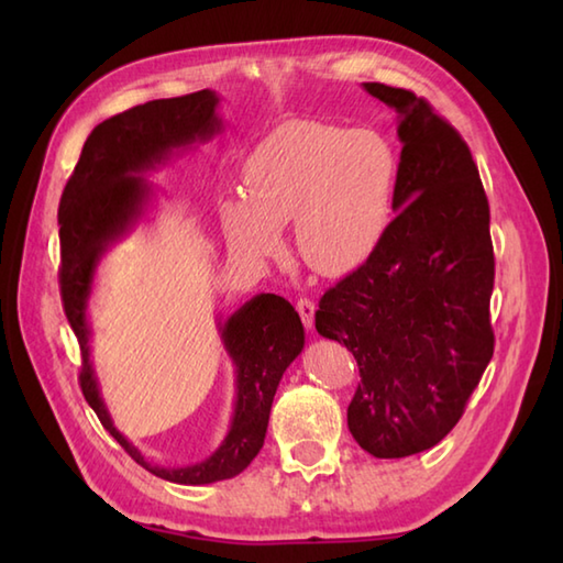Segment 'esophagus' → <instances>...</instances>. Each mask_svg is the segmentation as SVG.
I'll list each match as a JSON object with an SVG mask.
<instances>
[{"label":"esophagus","instance_id":"esophagus-1","mask_svg":"<svg viewBox=\"0 0 563 563\" xmlns=\"http://www.w3.org/2000/svg\"><path fill=\"white\" fill-rule=\"evenodd\" d=\"M295 307H297V312H300V319H302L305 329H314V312H317L314 302L307 300V297H300Z\"/></svg>","mask_w":563,"mask_h":563}]
</instances>
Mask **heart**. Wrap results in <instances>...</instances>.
I'll return each instance as SVG.
<instances>
[{
  "label": "heart",
  "instance_id": "obj_1",
  "mask_svg": "<svg viewBox=\"0 0 563 563\" xmlns=\"http://www.w3.org/2000/svg\"><path fill=\"white\" fill-rule=\"evenodd\" d=\"M399 157L373 128L278 125L242 166L244 200L224 206L230 244L249 258L280 254L285 224L309 268L339 278L377 254L391 224Z\"/></svg>",
  "mask_w": 563,
  "mask_h": 563
}]
</instances>
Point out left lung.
Here are the masks:
<instances>
[{
  "instance_id": "left-lung-1",
  "label": "left lung",
  "mask_w": 563,
  "mask_h": 563,
  "mask_svg": "<svg viewBox=\"0 0 563 563\" xmlns=\"http://www.w3.org/2000/svg\"><path fill=\"white\" fill-rule=\"evenodd\" d=\"M397 111L399 184L385 242L319 302V336L343 343L361 385L349 428L365 452L399 460L457 426L494 355V246L472 152L413 91L367 81Z\"/></svg>"
}]
</instances>
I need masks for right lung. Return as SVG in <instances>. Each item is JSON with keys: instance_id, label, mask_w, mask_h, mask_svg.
<instances>
[{"instance_id": "1", "label": "right lung", "mask_w": 563, "mask_h": 563, "mask_svg": "<svg viewBox=\"0 0 563 563\" xmlns=\"http://www.w3.org/2000/svg\"><path fill=\"white\" fill-rule=\"evenodd\" d=\"M218 91L202 89L188 97L147 101L106 118L84 142L81 157L59 200V246H63L65 314L81 345V391L103 428L121 442L137 464L159 479L202 486L232 479L244 472L263 448L275 389L283 373L305 349V327L285 297L261 292L236 309L218 314V333L234 365V411L230 430L210 457L188 466L150 462L115 428L101 397L91 361L89 300L99 263L113 244L147 220L157 202V186L147 174L172 157L208 142L224 130Z\"/></svg>"}]
</instances>
